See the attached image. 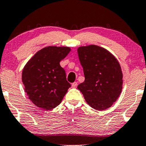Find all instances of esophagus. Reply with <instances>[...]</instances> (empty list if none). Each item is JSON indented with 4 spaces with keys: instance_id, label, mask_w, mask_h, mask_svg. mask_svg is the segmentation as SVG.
<instances>
[{
    "instance_id": "1",
    "label": "esophagus",
    "mask_w": 146,
    "mask_h": 146,
    "mask_svg": "<svg viewBox=\"0 0 146 146\" xmlns=\"http://www.w3.org/2000/svg\"><path fill=\"white\" fill-rule=\"evenodd\" d=\"M72 86L73 88H76V86H77V83H76V82L72 83Z\"/></svg>"
}]
</instances>
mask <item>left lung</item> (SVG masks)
<instances>
[{"label": "left lung", "instance_id": "8db88e82", "mask_svg": "<svg viewBox=\"0 0 146 146\" xmlns=\"http://www.w3.org/2000/svg\"><path fill=\"white\" fill-rule=\"evenodd\" d=\"M85 81L77 86L86 102L102 111L113 104L123 88V73L117 59L96 45L78 48Z\"/></svg>", "mask_w": 146, "mask_h": 146}]
</instances>
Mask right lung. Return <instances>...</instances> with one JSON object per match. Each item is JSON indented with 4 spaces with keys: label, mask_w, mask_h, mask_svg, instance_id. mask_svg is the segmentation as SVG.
Wrapping results in <instances>:
<instances>
[{
    "label": "right lung",
    "mask_w": 146,
    "mask_h": 146,
    "mask_svg": "<svg viewBox=\"0 0 146 146\" xmlns=\"http://www.w3.org/2000/svg\"><path fill=\"white\" fill-rule=\"evenodd\" d=\"M67 46H47L37 51L25 65L22 82L34 104L51 110L60 104L71 84L60 62L70 53Z\"/></svg>",
    "instance_id": "right-lung-1"
}]
</instances>
